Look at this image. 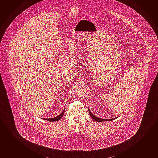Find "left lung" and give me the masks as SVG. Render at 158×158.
I'll list each match as a JSON object with an SVG mask.
<instances>
[{"label":"left lung","mask_w":158,"mask_h":158,"mask_svg":"<svg viewBox=\"0 0 158 158\" xmlns=\"http://www.w3.org/2000/svg\"><path fill=\"white\" fill-rule=\"evenodd\" d=\"M89 116L91 117L93 119H94V121L98 122H100L110 121H112V120L116 118V117H115L114 118H112V119H104V118H98V117H97L96 116H94L93 114H92L91 111H90V110H89Z\"/></svg>","instance_id":"obj_1"}]
</instances>
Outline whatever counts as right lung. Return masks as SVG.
<instances>
[{"label": "right lung", "instance_id": "obj_1", "mask_svg": "<svg viewBox=\"0 0 158 158\" xmlns=\"http://www.w3.org/2000/svg\"><path fill=\"white\" fill-rule=\"evenodd\" d=\"M64 109L62 111V112L60 114L57 116L55 117H53V118H42V119L46 120V121H48L49 122H54L57 121H59L60 119H61L62 117H63V115L64 114Z\"/></svg>", "mask_w": 158, "mask_h": 158}]
</instances>
